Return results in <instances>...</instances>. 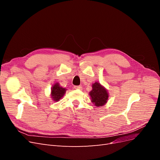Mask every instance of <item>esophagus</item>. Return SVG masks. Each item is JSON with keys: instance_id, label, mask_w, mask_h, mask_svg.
Masks as SVG:
<instances>
[{"instance_id": "1", "label": "esophagus", "mask_w": 160, "mask_h": 160, "mask_svg": "<svg viewBox=\"0 0 160 160\" xmlns=\"http://www.w3.org/2000/svg\"><path fill=\"white\" fill-rule=\"evenodd\" d=\"M74 88L75 89H82V87L80 86V85H78V86H74Z\"/></svg>"}]
</instances>
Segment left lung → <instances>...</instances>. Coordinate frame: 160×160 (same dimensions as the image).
Wrapping results in <instances>:
<instances>
[{"label": "left lung", "instance_id": "8db88e82", "mask_svg": "<svg viewBox=\"0 0 160 160\" xmlns=\"http://www.w3.org/2000/svg\"><path fill=\"white\" fill-rule=\"evenodd\" d=\"M91 102L97 107H101L108 102L109 94L106 89L99 83L95 82L92 85V90L89 92Z\"/></svg>", "mask_w": 160, "mask_h": 160}]
</instances>
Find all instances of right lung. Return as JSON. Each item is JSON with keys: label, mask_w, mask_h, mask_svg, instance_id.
<instances>
[{"label": "right lung", "mask_w": 160, "mask_h": 160, "mask_svg": "<svg viewBox=\"0 0 160 160\" xmlns=\"http://www.w3.org/2000/svg\"><path fill=\"white\" fill-rule=\"evenodd\" d=\"M66 90L67 89L65 88L61 87L59 83H56L52 85L51 88V98L53 101H59L65 95Z\"/></svg>", "instance_id": "add662e5"}]
</instances>
